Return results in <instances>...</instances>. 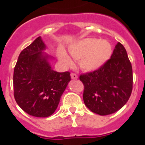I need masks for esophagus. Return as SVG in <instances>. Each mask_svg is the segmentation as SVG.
<instances>
[{"label":"esophagus","mask_w":145,"mask_h":145,"mask_svg":"<svg viewBox=\"0 0 145 145\" xmlns=\"http://www.w3.org/2000/svg\"><path fill=\"white\" fill-rule=\"evenodd\" d=\"M71 79H77V75L75 73H71Z\"/></svg>","instance_id":"1"}]
</instances>
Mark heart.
Masks as SVG:
<instances>
[{"label":"heart","instance_id":"obj_1","mask_svg":"<svg viewBox=\"0 0 145 145\" xmlns=\"http://www.w3.org/2000/svg\"><path fill=\"white\" fill-rule=\"evenodd\" d=\"M69 53L74 60L79 61L82 69L91 71L101 67L108 61L112 53V47L105 40L86 38L71 46ZM59 56L66 65L72 64L71 59L64 52H59Z\"/></svg>","mask_w":145,"mask_h":145}]
</instances>
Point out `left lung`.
<instances>
[{
  "instance_id": "obj_1",
  "label": "left lung",
  "mask_w": 145,
  "mask_h": 145,
  "mask_svg": "<svg viewBox=\"0 0 145 145\" xmlns=\"http://www.w3.org/2000/svg\"><path fill=\"white\" fill-rule=\"evenodd\" d=\"M85 105L93 113L108 115L123 108L133 90V68L126 49L116 45L110 59L96 70L80 75Z\"/></svg>"
}]
</instances>
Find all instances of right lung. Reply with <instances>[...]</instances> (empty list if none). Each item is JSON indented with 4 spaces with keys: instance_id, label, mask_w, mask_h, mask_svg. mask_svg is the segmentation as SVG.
<instances>
[{
    "instance_id": "add662e5",
    "label": "right lung",
    "mask_w": 145,
    "mask_h": 145,
    "mask_svg": "<svg viewBox=\"0 0 145 145\" xmlns=\"http://www.w3.org/2000/svg\"><path fill=\"white\" fill-rule=\"evenodd\" d=\"M40 37L19 54L13 72V90L16 103L31 116L47 117L56 110L62 93L71 80L70 72L51 68L48 56L42 50Z\"/></svg>"
}]
</instances>
